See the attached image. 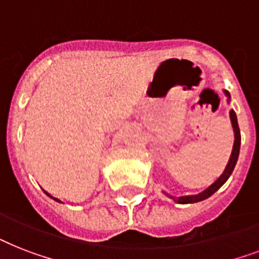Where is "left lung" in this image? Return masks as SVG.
I'll list each match as a JSON object with an SVG mask.
<instances>
[{"mask_svg": "<svg viewBox=\"0 0 259 259\" xmlns=\"http://www.w3.org/2000/svg\"><path fill=\"white\" fill-rule=\"evenodd\" d=\"M225 94L226 97L229 98L227 102H230V93L229 91H226L225 90ZM230 119H231V123H233V129H234V136H235V140H234V146H233V152H231V156H230V160H229V164L226 166L225 172L222 173V176L218 179L213 184H211L207 189H204L203 192L197 193V195H189V196H180V197H176V196H170L168 193H165L166 196L173 199V200L179 203V204H188V203H197V201H201L209 197L211 195L217 192L218 189L221 188L222 185L225 184L227 179L230 177V175L233 173L234 168H235V164L238 161V156H239V149H241V132H239V126H238V121H237V114L234 110L230 111Z\"/></svg>", "mask_w": 259, "mask_h": 259, "instance_id": "8db88e82", "label": "left lung"}]
</instances>
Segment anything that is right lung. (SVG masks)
<instances>
[{"label": "right lung", "mask_w": 259, "mask_h": 259, "mask_svg": "<svg viewBox=\"0 0 259 259\" xmlns=\"http://www.w3.org/2000/svg\"><path fill=\"white\" fill-rule=\"evenodd\" d=\"M44 192H46V193H47V195H48V196H50V197H52V199H54V200H56V201H59V203H62V201H60V200H59V199H56V197H54V196H51V195H50V193H48V192H47V191H44Z\"/></svg>", "instance_id": "add662e5"}]
</instances>
